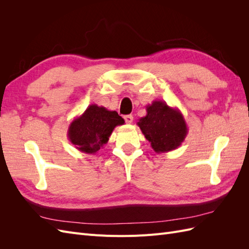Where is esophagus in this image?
Here are the masks:
<instances>
[{
	"label": "esophagus",
	"mask_w": 249,
	"mask_h": 249,
	"mask_svg": "<svg viewBox=\"0 0 249 249\" xmlns=\"http://www.w3.org/2000/svg\"><path fill=\"white\" fill-rule=\"evenodd\" d=\"M124 120L126 124H132L133 123V116L132 115H125Z\"/></svg>",
	"instance_id": "1"
}]
</instances>
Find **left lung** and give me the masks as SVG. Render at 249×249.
<instances>
[{
    "label": "left lung",
    "mask_w": 249,
    "mask_h": 249,
    "mask_svg": "<svg viewBox=\"0 0 249 249\" xmlns=\"http://www.w3.org/2000/svg\"><path fill=\"white\" fill-rule=\"evenodd\" d=\"M137 124L157 154L177 149L188 134L182 112L163 101L147 105L146 115L141 117Z\"/></svg>",
    "instance_id": "obj_1"
}]
</instances>
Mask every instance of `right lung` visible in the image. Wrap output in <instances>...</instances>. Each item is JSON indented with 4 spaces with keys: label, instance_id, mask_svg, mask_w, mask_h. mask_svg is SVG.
<instances>
[{
    "label": "right lung",
    "instance_id": "add662e5",
    "mask_svg": "<svg viewBox=\"0 0 249 249\" xmlns=\"http://www.w3.org/2000/svg\"><path fill=\"white\" fill-rule=\"evenodd\" d=\"M124 124V118L116 111L90 105L71 123L67 137L80 152L95 154L108 142L113 130Z\"/></svg>",
    "mask_w": 249,
    "mask_h": 249
}]
</instances>
